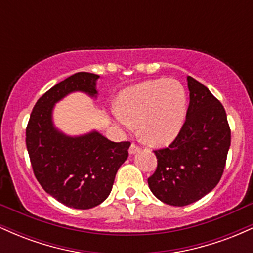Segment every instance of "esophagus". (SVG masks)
<instances>
[{"instance_id":"obj_1","label":"esophagus","mask_w":253,"mask_h":253,"mask_svg":"<svg viewBox=\"0 0 253 253\" xmlns=\"http://www.w3.org/2000/svg\"><path fill=\"white\" fill-rule=\"evenodd\" d=\"M140 150V147L139 146H136L135 144H132L129 146V149H128V152H129V155H134V153H136L138 152V151Z\"/></svg>"}]
</instances>
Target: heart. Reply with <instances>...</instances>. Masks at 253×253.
<instances>
[{"label": "heart", "mask_w": 253, "mask_h": 253, "mask_svg": "<svg viewBox=\"0 0 253 253\" xmlns=\"http://www.w3.org/2000/svg\"><path fill=\"white\" fill-rule=\"evenodd\" d=\"M185 112L187 94L182 84L175 80L158 78L121 91L112 117L119 128L132 130L138 125L145 143L164 146L178 135Z\"/></svg>", "instance_id": "1"}]
</instances>
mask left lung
Instances as JSON below:
<instances>
[{
	"mask_svg": "<svg viewBox=\"0 0 253 253\" xmlns=\"http://www.w3.org/2000/svg\"><path fill=\"white\" fill-rule=\"evenodd\" d=\"M189 107L185 123L169 147L155 151L152 194L170 206L190 205L211 193L221 178L231 145L225 108L203 84L187 77Z\"/></svg>",
	"mask_w": 253,
	"mask_h": 253,
	"instance_id": "8db88e82",
	"label": "left lung"
}]
</instances>
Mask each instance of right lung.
<instances>
[{
    "instance_id": "add662e5",
    "label": "right lung",
    "mask_w": 253,
    "mask_h": 253,
    "mask_svg": "<svg viewBox=\"0 0 253 253\" xmlns=\"http://www.w3.org/2000/svg\"><path fill=\"white\" fill-rule=\"evenodd\" d=\"M98 75L77 72L38 100L26 128V145L34 175L43 190L68 207L89 210L112 191L130 143H114L97 130L68 135L54 126L56 103L71 92L96 98Z\"/></svg>"
}]
</instances>
